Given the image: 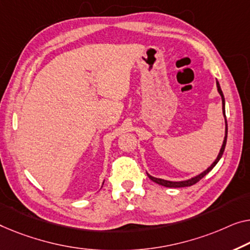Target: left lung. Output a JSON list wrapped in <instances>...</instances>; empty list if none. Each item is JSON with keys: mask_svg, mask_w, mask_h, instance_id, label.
Masks as SVG:
<instances>
[{"mask_svg": "<svg viewBox=\"0 0 250 250\" xmlns=\"http://www.w3.org/2000/svg\"><path fill=\"white\" fill-rule=\"evenodd\" d=\"M217 87H218V92H219V94L221 95V100H222V112H223V115H225V121H226V136H225V139H223L222 147H221V149H220V152H219V155H218L217 159H215V161L213 162V164H212V165H211L210 167H208V168H207L206 170H204L203 173H201V174H199V175H196L195 177L189 178V180H188V181H181V182L166 181V180H162V178H157V177L151 176V175H149V174L147 173L148 177L150 178V180H151L152 182H155V183H157V184H159V185L165 186V188H185V186H191V185H194V184H195V183H197V182H199L200 180H202V178H203L204 176H206V175H207L208 172H211L212 168H213V167L218 164V162L220 161V158L222 157V155H223V151H225L226 144H227V135H228V125H227V118H226L225 96H223V93H222V91H221L220 84H219V82H218V81H217Z\"/></svg>", "mask_w": 250, "mask_h": 250, "instance_id": "obj_1", "label": "left lung"}]
</instances>
